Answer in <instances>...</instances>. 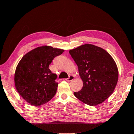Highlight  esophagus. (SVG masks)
<instances>
[{"label":"esophagus","instance_id":"obj_1","mask_svg":"<svg viewBox=\"0 0 134 134\" xmlns=\"http://www.w3.org/2000/svg\"><path fill=\"white\" fill-rule=\"evenodd\" d=\"M74 79V75H70L68 79H65V80L66 81H71L72 80H73Z\"/></svg>","mask_w":134,"mask_h":134}]
</instances>
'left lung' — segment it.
<instances>
[{"label": "left lung", "instance_id": "left-lung-1", "mask_svg": "<svg viewBox=\"0 0 134 134\" xmlns=\"http://www.w3.org/2000/svg\"><path fill=\"white\" fill-rule=\"evenodd\" d=\"M69 54L78 66L83 82L81 90L74 92V95L88 105L101 104L113 93L118 81V69L114 59L103 48L88 44L69 50Z\"/></svg>", "mask_w": 134, "mask_h": 134}]
</instances>
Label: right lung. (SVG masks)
<instances>
[{"label": "right lung", "instance_id": "right-lung-1", "mask_svg": "<svg viewBox=\"0 0 134 134\" xmlns=\"http://www.w3.org/2000/svg\"><path fill=\"white\" fill-rule=\"evenodd\" d=\"M63 51L51 46L39 47L26 53L19 62L14 74L15 86L30 105L39 107L54 97L58 86L55 81L57 75L48 67L53 59Z\"/></svg>", "mask_w": 134, "mask_h": 134}]
</instances>
